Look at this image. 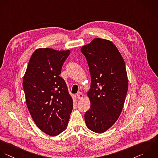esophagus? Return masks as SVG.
Wrapping results in <instances>:
<instances>
[{
  "mask_svg": "<svg viewBox=\"0 0 158 158\" xmlns=\"http://www.w3.org/2000/svg\"><path fill=\"white\" fill-rule=\"evenodd\" d=\"M77 98H78L79 100L82 99V98H83V94H82V93L81 92H79L77 94Z\"/></svg>",
  "mask_w": 158,
  "mask_h": 158,
  "instance_id": "esophagus-1",
  "label": "esophagus"
}]
</instances>
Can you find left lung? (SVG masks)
Returning a JSON list of instances; mask_svg holds the SVG:
<instances>
[{"instance_id": "8db88e82", "label": "left lung", "mask_w": 158, "mask_h": 158, "mask_svg": "<svg viewBox=\"0 0 158 158\" xmlns=\"http://www.w3.org/2000/svg\"><path fill=\"white\" fill-rule=\"evenodd\" d=\"M91 76L87 95L90 108L84 115L87 127L103 133L118 120L123 108L128 90L126 64L116 45L111 41L95 38L84 45Z\"/></svg>"}]
</instances>
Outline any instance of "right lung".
<instances>
[{
	"instance_id": "1",
	"label": "right lung",
	"mask_w": 158,
	"mask_h": 158,
	"mask_svg": "<svg viewBox=\"0 0 158 158\" xmlns=\"http://www.w3.org/2000/svg\"><path fill=\"white\" fill-rule=\"evenodd\" d=\"M69 50L37 49L31 56L23 80L26 105L36 126L56 136L68 126L73 102L60 76Z\"/></svg>"
}]
</instances>
